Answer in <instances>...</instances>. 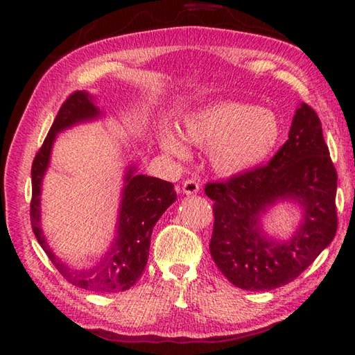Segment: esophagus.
Listing matches in <instances>:
<instances>
[{
	"label": "esophagus",
	"mask_w": 355,
	"mask_h": 355,
	"mask_svg": "<svg viewBox=\"0 0 355 355\" xmlns=\"http://www.w3.org/2000/svg\"><path fill=\"white\" fill-rule=\"evenodd\" d=\"M182 191L183 194H197L199 192V183L196 182V180H186V182L182 184Z\"/></svg>",
	"instance_id": "obj_1"
}]
</instances>
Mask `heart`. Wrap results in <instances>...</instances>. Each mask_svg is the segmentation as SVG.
Returning <instances> with one entry per match:
<instances>
[{
	"label": "heart",
	"instance_id": "heart-1",
	"mask_svg": "<svg viewBox=\"0 0 355 355\" xmlns=\"http://www.w3.org/2000/svg\"><path fill=\"white\" fill-rule=\"evenodd\" d=\"M183 136L189 144L209 148L213 169L238 177L263 166L277 148L282 136L272 111L244 101H218L183 119ZM161 147L177 159H188L189 150L177 133L164 130Z\"/></svg>",
	"mask_w": 355,
	"mask_h": 355
}]
</instances>
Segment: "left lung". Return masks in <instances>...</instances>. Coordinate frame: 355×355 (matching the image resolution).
<instances>
[{
  "label": "left lung",
  "mask_w": 355,
  "mask_h": 355,
  "mask_svg": "<svg viewBox=\"0 0 355 355\" xmlns=\"http://www.w3.org/2000/svg\"><path fill=\"white\" fill-rule=\"evenodd\" d=\"M324 142L321 120L300 103L288 141L266 166L208 183L214 202L209 252L219 271L241 290L269 291L290 284L332 243L336 225V171ZM284 200L303 208L298 230L286 242L269 239L262 214Z\"/></svg>",
  "instance_id": "8db88e82"
}]
</instances>
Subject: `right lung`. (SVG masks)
<instances>
[{"instance_id": "add662e5", "label": "right lung", "mask_w": 355, "mask_h": 355, "mask_svg": "<svg viewBox=\"0 0 355 355\" xmlns=\"http://www.w3.org/2000/svg\"><path fill=\"white\" fill-rule=\"evenodd\" d=\"M100 107L94 105L92 95L76 91L64 101L53 122L50 131L35 155L31 167L33 199H31V225L42 249L55 264L64 279L83 290L97 293L125 291L136 284L148 260L150 238L153 227L163 213L177 199L173 184L161 178L136 173V167H128L125 175V186L120 199L116 239L91 268L76 269L69 266L48 245L44 230L40 227V188L42 180L50 164L53 142L58 133L73 127L76 123L89 122L101 116Z\"/></svg>"}]
</instances>
